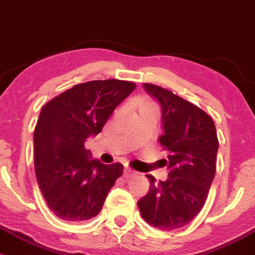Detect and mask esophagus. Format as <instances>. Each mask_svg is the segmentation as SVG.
Here are the masks:
<instances>
[{"label":"esophagus","mask_w":255,"mask_h":255,"mask_svg":"<svg viewBox=\"0 0 255 255\" xmlns=\"http://www.w3.org/2000/svg\"><path fill=\"white\" fill-rule=\"evenodd\" d=\"M133 175H135V171H134L133 169L125 168V170H124V177L125 178H129V177L133 176Z\"/></svg>","instance_id":"34e87169"}]
</instances>
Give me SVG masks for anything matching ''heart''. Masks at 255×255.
Listing matches in <instances>:
<instances>
[{
    "label": "heart",
    "instance_id": "heart-1",
    "mask_svg": "<svg viewBox=\"0 0 255 255\" xmlns=\"http://www.w3.org/2000/svg\"><path fill=\"white\" fill-rule=\"evenodd\" d=\"M150 107H153V104H151L150 102L142 101L141 103H140V109H141V108H150Z\"/></svg>",
    "mask_w": 255,
    "mask_h": 255
}]
</instances>
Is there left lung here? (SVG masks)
I'll return each instance as SVG.
<instances>
[{"label":"left lung","mask_w":255,"mask_h":255,"mask_svg":"<svg viewBox=\"0 0 255 255\" xmlns=\"http://www.w3.org/2000/svg\"><path fill=\"white\" fill-rule=\"evenodd\" d=\"M144 90L162 109L159 142L169 151V176L157 182L147 174L150 191L137 201L141 217L159 230L191 223L203 209L216 174L218 139L212 119L200 108L152 84Z\"/></svg>","instance_id":"8db88e82"}]
</instances>
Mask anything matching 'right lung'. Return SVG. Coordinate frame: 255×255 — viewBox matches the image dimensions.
Segmentation results:
<instances>
[{"instance_id":"1","label":"right lung","mask_w":255,"mask_h":255,"mask_svg":"<svg viewBox=\"0 0 255 255\" xmlns=\"http://www.w3.org/2000/svg\"><path fill=\"white\" fill-rule=\"evenodd\" d=\"M135 89L118 79L79 84L40 110L34 129V170L44 200L56 217L83 222L101 212L124 172L121 163L103 164L85 148Z\"/></svg>"}]
</instances>
